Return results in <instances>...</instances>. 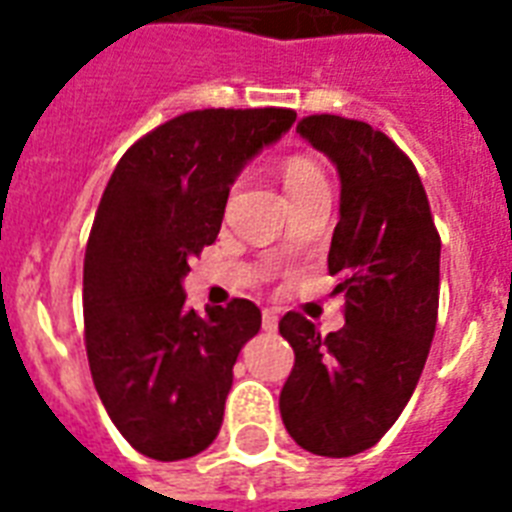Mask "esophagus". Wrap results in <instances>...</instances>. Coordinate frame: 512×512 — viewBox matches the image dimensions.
Instances as JSON below:
<instances>
[{
	"label": "esophagus",
	"instance_id": "34e87169",
	"mask_svg": "<svg viewBox=\"0 0 512 512\" xmlns=\"http://www.w3.org/2000/svg\"><path fill=\"white\" fill-rule=\"evenodd\" d=\"M263 329L265 332H276L279 329V313L263 311Z\"/></svg>",
	"mask_w": 512,
	"mask_h": 512
}]
</instances>
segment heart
Returning a JSON list of instances; mask_svg holds the SVG:
<instances>
[{
  "label": "heart",
  "instance_id": "obj_1",
  "mask_svg": "<svg viewBox=\"0 0 512 512\" xmlns=\"http://www.w3.org/2000/svg\"><path fill=\"white\" fill-rule=\"evenodd\" d=\"M281 175H284V185H287L289 199L297 196V193H305L316 188V185L327 183V175L319 167V162H313L311 156L295 154L284 159L281 164Z\"/></svg>",
  "mask_w": 512,
  "mask_h": 512
}]
</instances>
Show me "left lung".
<instances>
[{"label":"left lung","mask_w":512,"mask_h":512,"mask_svg":"<svg viewBox=\"0 0 512 512\" xmlns=\"http://www.w3.org/2000/svg\"><path fill=\"white\" fill-rule=\"evenodd\" d=\"M297 132L340 175L327 263L348 305L345 327L327 337L300 313L279 321L295 350L279 409L305 452L353 457L388 433L417 388L436 332L441 239L420 175L388 135L332 114L305 116Z\"/></svg>","instance_id":"1"}]
</instances>
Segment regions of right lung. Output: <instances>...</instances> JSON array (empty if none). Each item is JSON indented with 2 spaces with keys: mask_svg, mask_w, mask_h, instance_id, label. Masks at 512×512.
Returning <instances> with one entry per match:
<instances>
[{
  "mask_svg": "<svg viewBox=\"0 0 512 512\" xmlns=\"http://www.w3.org/2000/svg\"><path fill=\"white\" fill-rule=\"evenodd\" d=\"M289 108L175 116L119 159L84 255V345L132 449L175 462L220 433L233 364L260 332L249 300L185 305L188 260L220 233L233 180L295 124Z\"/></svg>",
  "mask_w": 512,
  "mask_h": 512,
  "instance_id": "obj_1",
  "label": "right lung"
}]
</instances>
